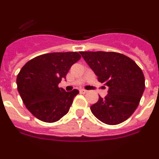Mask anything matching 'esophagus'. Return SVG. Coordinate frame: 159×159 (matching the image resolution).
Wrapping results in <instances>:
<instances>
[{
	"instance_id": "esophagus-1",
	"label": "esophagus",
	"mask_w": 159,
	"mask_h": 159,
	"mask_svg": "<svg viewBox=\"0 0 159 159\" xmlns=\"http://www.w3.org/2000/svg\"><path fill=\"white\" fill-rule=\"evenodd\" d=\"M87 92V90H84V89H81V90H80V93H81V94H86Z\"/></svg>"
}]
</instances>
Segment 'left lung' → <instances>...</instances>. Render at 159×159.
<instances>
[{
    "label": "left lung",
    "mask_w": 159,
    "mask_h": 159,
    "mask_svg": "<svg viewBox=\"0 0 159 159\" xmlns=\"http://www.w3.org/2000/svg\"><path fill=\"white\" fill-rule=\"evenodd\" d=\"M83 59L107 86V94L90 107L94 116L107 125L120 124L131 116L145 90V77L129 57L113 52H80Z\"/></svg>",
    "instance_id": "1"
}]
</instances>
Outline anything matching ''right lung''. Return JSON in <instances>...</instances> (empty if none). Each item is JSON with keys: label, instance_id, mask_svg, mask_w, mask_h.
Wrapping results in <instances>:
<instances>
[{"label": "right lung", "instance_id": "1", "mask_svg": "<svg viewBox=\"0 0 159 159\" xmlns=\"http://www.w3.org/2000/svg\"><path fill=\"white\" fill-rule=\"evenodd\" d=\"M80 58L75 52L47 53L33 58L21 69L17 77L18 93L34 116L53 123L67 114L79 91L66 92L58 84Z\"/></svg>", "mask_w": 159, "mask_h": 159}]
</instances>
